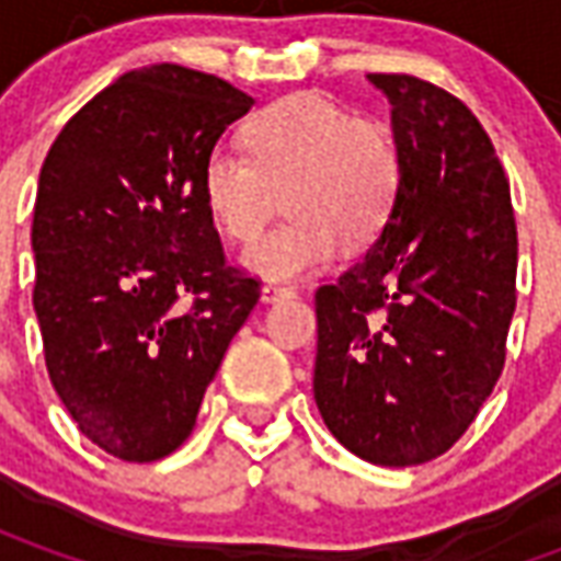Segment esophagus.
I'll list each match as a JSON object with an SVG mask.
<instances>
[{
	"mask_svg": "<svg viewBox=\"0 0 561 561\" xmlns=\"http://www.w3.org/2000/svg\"><path fill=\"white\" fill-rule=\"evenodd\" d=\"M294 288L291 285H279V282H267L264 288H261V300H267V304H273V300H285V297H294Z\"/></svg>",
	"mask_w": 561,
	"mask_h": 561,
	"instance_id": "1",
	"label": "esophagus"
}]
</instances>
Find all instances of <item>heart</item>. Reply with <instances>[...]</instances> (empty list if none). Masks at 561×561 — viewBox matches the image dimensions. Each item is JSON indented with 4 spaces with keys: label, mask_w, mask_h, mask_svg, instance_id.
<instances>
[{
    "label": "heart",
    "mask_w": 561,
    "mask_h": 561,
    "mask_svg": "<svg viewBox=\"0 0 561 561\" xmlns=\"http://www.w3.org/2000/svg\"><path fill=\"white\" fill-rule=\"evenodd\" d=\"M243 144L249 160L228 147L209 149L197 188L209 219L237 243L264 231L285 192L291 219L243 255L257 276H304L328 264L340 243L360 249L388 228L402 185V149L385 123L297 92L257 111Z\"/></svg>",
    "instance_id": "b5f03b06"
}]
</instances>
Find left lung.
Returning a JSON list of instances; mask_svg holds the SVG:
<instances>
[{
    "label": "left lung",
    "instance_id": "1",
    "mask_svg": "<svg viewBox=\"0 0 561 561\" xmlns=\"http://www.w3.org/2000/svg\"><path fill=\"white\" fill-rule=\"evenodd\" d=\"M366 78L393 107L402 185L373 249L316 291L312 390L342 445L400 469L457 445L505 369L517 221L493 140L457 95Z\"/></svg>",
    "mask_w": 561,
    "mask_h": 561
}]
</instances>
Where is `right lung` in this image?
Listing matches in <instances>:
<instances>
[{
    "instance_id": "obj_1",
    "label": "right lung",
    "mask_w": 561,
    "mask_h": 561,
    "mask_svg": "<svg viewBox=\"0 0 561 561\" xmlns=\"http://www.w3.org/2000/svg\"><path fill=\"white\" fill-rule=\"evenodd\" d=\"M192 68L128 71L59 131L32 216V306L59 400L92 445L152 462L183 445L261 282L231 267L201 161L252 107Z\"/></svg>"
}]
</instances>
